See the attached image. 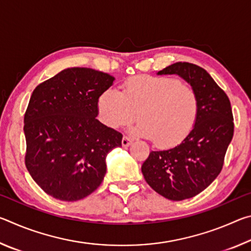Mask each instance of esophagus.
Here are the masks:
<instances>
[{"label":"esophagus","instance_id":"1","mask_svg":"<svg viewBox=\"0 0 251 251\" xmlns=\"http://www.w3.org/2000/svg\"><path fill=\"white\" fill-rule=\"evenodd\" d=\"M131 143H133V141H131L129 137H127V136H124V137H123V139H122L123 147H128Z\"/></svg>","mask_w":251,"mask_h":251}]
</instances>
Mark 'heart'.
<instances>
[{
  "label": "heart",
  "instance_id": "heart-1",
  "mask_svg": "<svg viewBox=\"0 0 251 251\" xmlns=\"http://www.w3.org/2000/svg\"><path fill=\"white\" fill-rule=\"evenodd\" d=\"M100 120L118 128L141 118L130 131L152 138L159 147H172L184 141L194 128L198 99L192 87L168 76H135L126 80L122 93L108 88L97 101Z\"/></svg>",
  "mask_w": 251,
  "mask_h": 251
}]
</instances>
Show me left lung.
<instances>
[{
  "label": "left lung",
  "instance_id": "obj_1",
  "mask_svg": "<svg viewBox=\"0 0 251 251\" xmlns=\"http://www.w3.org/2000/svg\"><path fill=\"white\" fill-rule=\"evenodd\" d=\"M173 74L185 79L196 93L197 120L179 145L151 151L142 173L156 193L171 201H184L201 193L222 172L233 136V117L228 96L207 71L177 62L157 73Z\"/></svg>",
  "mask_w": 251,
  "mask_h": 251
}]
</instances>
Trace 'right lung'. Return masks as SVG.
Masks as SVG:
<instances>
[{
	"label": "right lung",
	"mask_w": 251,
	"mask_h": 251,
	"mask_svg": "<svg viewBox=\"0 0 251 251\" xmlns=\"http://www.w3.org/2000/svg\"><path fill=\"white\" fill-rule=\"evenodd\" d=\"M115 77L87 67L63 70L33 91L24 115L25 165L44 192L76 201L99 188L106 156L123 135L97 120V101Z\"/></svg>",
	"instance_id": "obj_1"
}]
</instances>
